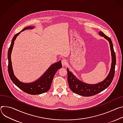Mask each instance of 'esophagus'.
<instances>
[{"instance_id":"obj_1","label":"esophagus","mask_w":123,"mask_h":123,"mask_svg":"<svg viewBox=\"0 0 123 123\" xmlns=\"http://www.w3.org/2000/svg\"><path fill=\"white\" fill-rule=\"evenodd\" d=\"M67 61L65 59H62V66H64L67 64Z\"/></svg>"}]
</instances>
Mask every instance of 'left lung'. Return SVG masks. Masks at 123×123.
Instances as JSON below:
<instances>
[{"label": "left lung", "mask_w": 123, "mask_h": 123, "mask_svg": "<svg viewBox=\"0 0 123 123\" xmlns=\"http://www.w3.org/2000/svg\"><path fill=\"white\" fill-rule=\"evenodd\" d=\"M99 34L104 37L110 43L112 56V63L111 68L108 76L101 82L96 84H87L84 83L78 79L75 75L69 69L67 68V80L70 89L74 92L80 96L84 97H89L96 95L106 89L111 85L113 80L114 73L115 67L116 64V56L114 51L113 46L111 39L105 35L103 32L100 31Z\"/></svg>", "instance_id": "left-lung-1"}]
</instances>
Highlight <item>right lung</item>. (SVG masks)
<instances>
[{
  "label": "right lung",
  "instance_id": "obj_1",
  "mask_svg": "<svg viewBox=\"0 0 123 123\" xmlns=\"http://www.w3.org/2000/svg\"><path fill=\"white\" fill-rule=\"evenodd\" d=\"M35 27L28 26L24 28L20 32L16 34L12 40V42L8 52V73L9 76L16 86L24 92L31 95H38L48 91L50 88L53 78L57 70L62 67L61 61L52 64L45 72L34 82L24 83L19 80L13 74L11 61V53L14 42L17 37L22 31L26 29H33Z\"/></svg>",
  "mask_w": 123,
  "mask_h": 123
}]
</instances>
